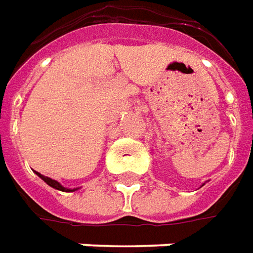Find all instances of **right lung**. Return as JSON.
I'll return each mask as SVG.
<instances>
[{
	"mask_svg": "<svg viewBox=\"0 0 253 253\" xmlns=\"http://www.w3.org/2000/svg\"><path fill=\"white\" fill-rule=\"evenodd\" d=\"M39 174V177H41L45 183H47L48 185H51L52 188H56V190H59V191H73V190H68V188H65V187H62L58 181H55V180H52V178H49V177H45L42 176V174H40V173H37Z\"/></svg>",
	"mask_w": 253,
	"mask_h": 253,
	"instance_id": "1",
	"label": "right lung"
}]
</instances>
